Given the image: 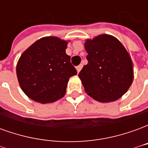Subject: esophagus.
<instances>
[{"mask_svg":"<svg viewBox=\"0 0 148 148\" xmlns=\"http://www.w3.org/2000/svg\"><path fill=\"white\" fill-rule=\"evenodd\" d=\"M82 65H79V66H77V67H76V70H77V73L80 72V71L82 70Z\"/></svg>","mask_w":148,"mask_h":148,"instance_id":"1","label":"esophagus"}]
</instances>
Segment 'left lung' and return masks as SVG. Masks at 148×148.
Here are the masks:
<instances>
[{
    "mask_svg": "<svg viewBox=\"0 0 148 148\" xmlns=\"http://www.w3.org/2000/svg\"><path fill=\"white\" fill-rule=\"evenodd\" d=\"M85 49L88 64L78 77L86 93L99 102H112L127 92L134 79L133 63L116 37L101 34L87 39Z\"/></svg>",
    "mask_w": 148,
    "mask_h": 148,
    "instance_id": "obj_1",
    "label": "left lung"
}]
</instances>
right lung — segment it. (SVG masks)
Segmentation results:
<instances>
[{
    "label": "right lung",
    "instance_id": "right-lung-1",
    "mask_svg": "<svg viewBox=\"0 0 148 148\" xmlns=\"http://www.w3.org/2000/svg\"><path fill=\"white\" fill-rule=\"evenodd\" d=\"M69 40L42 37L25 50L16 65L18 82L29 98L41 104L63 97L69 78L77 74L66 49Z\"/></svg>",
    "mask_w": 148,
    "mask_h": 148
}]
</instances>
